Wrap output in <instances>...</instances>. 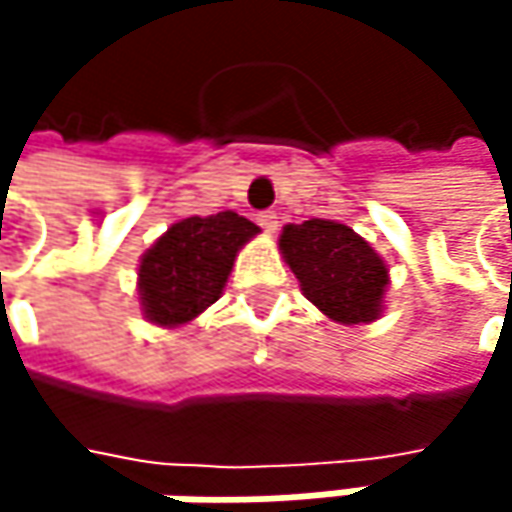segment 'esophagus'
Returning a JSON list of instances; mask_svg holds the SVG:
<instances>
[{
	"label": "esophagus",
	"instance_id": "obj_1",
	"mask_svg": "<svg viewBox=\"0 0 512 512\" xmlns=\"http://www.w3.org/2000/svg\"><path fill=\"white\" fill-rule=\"evenodd\" d=\"M257 222H260V228H263L266 234H275V231H278V216H275L272 210H266V213H257Z\"/></svg>",
	"mask_w": 512,
	"mask_h": 512
}]
</instances>
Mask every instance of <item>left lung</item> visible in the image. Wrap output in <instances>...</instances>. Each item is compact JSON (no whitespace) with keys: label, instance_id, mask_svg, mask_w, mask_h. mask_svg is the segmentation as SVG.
I'll use <instances>...</instances> for the list:
<instances>
[{"label":"left lung","instance_id":"obj_1","mask_svg":"<svg viewBox=\"0 0 512 512\" xmlns=\"http://www.w3.org/2000/svg\"><path fill=\"white\" fill-rule=\"evenodd\" d=\"M278 249L299 278L302 293L329 320L356 326L379 317L388 269L353 228L332 219H308L287 225Z\"/></svg>","mask_w":512,"mask_h":512}]
</instances>
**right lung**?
<instances>
[{"label": "right lung", "mask_w": 512, "mask_h": 512, "mask_svg": "<svg viewBox=\"0 0 512 512\" xmlns=\"http://www.w3.org/2000/svg\"><path fill=\"white\" fill-rule=\"evenodd\" d=\"M257 231L255 222L234 210L171 225L139 263L145 317L156 326H183L210 308L222 296L237 252Z\"/></svg>", "instance_id": "add662e5"}]
</instances>
